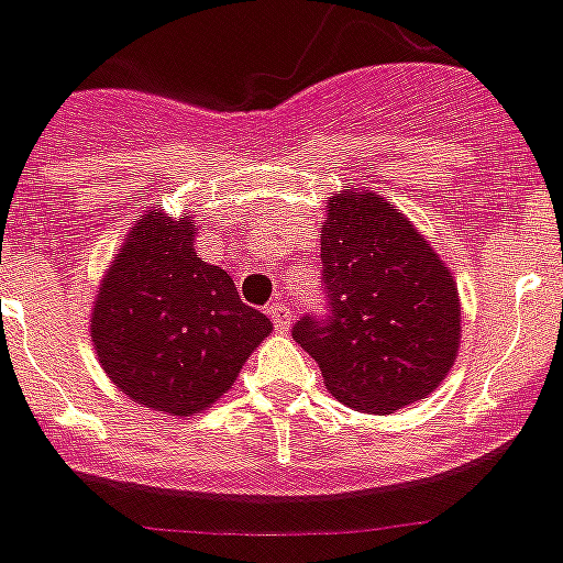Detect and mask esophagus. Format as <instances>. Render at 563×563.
I'll return each instance as SVG.
<instances>
[{"label":"esophagus","mask_w":563,"mask_h":563,"mask_svg":"<svg viewBox=\"0 0 563 563\" xmlns=\"http://www.w3.org/2000/svg\"><path fill=\"white\" fill-rule=\"evenodd\" d=\"M269 317H272V322H275V328L280 330V333H286L288 324H291V311H288L286 302H272Z\"/></svg>","instance_id":"1"}]
</instances>
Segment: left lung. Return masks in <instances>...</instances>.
Here are the masks:
<instances>
[{
    "label": "left lung",
    "instance_id": "left-lung-1",
    "mask_svg": "<svg viewBox=\"0 0 563 563\" xmlns=\"http://www.w3.org/2000/svg\"><path fill=\"white\" fill-rule=\"evenodd\" d=\"M328 313L291 328L335 400L394 413L428 397L453 366L461 306L450 269L380 194H335L322 224Z\"/></svg>",
    "mask_w": 563,
    "mask_h": 563
}]
</instances>
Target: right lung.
I'll list each match as a JSON object with an SVG mask.
<instances>
[{"mask_svg":"<svg viewBox=\"0 0 563 563\" xmlns=\"http://www.w3.org/2000/svg\"><path fill=\"white\" fill-rule=\"evenodd\" d=\"M194 219H139L93 302L91 339L110 380L139 406L191 417L228 391L272 322L233 277L194 252Z\"/></svg>","mask_w":563,"mask_h":563,"instance_id":"obj_1","label":"right lung"}]
</instances>
